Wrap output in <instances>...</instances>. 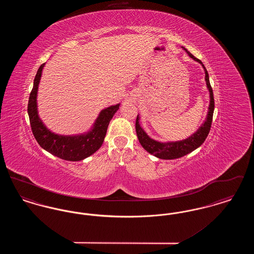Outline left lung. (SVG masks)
<instances>
[{"label":"left lung","mask_w":254,"mask_h":254,"mask_svg":"<svg viewBox=\"0 0 254 254\" xmlns=\"http://www.w3.org/2000/svg\"><path fill=\"white\" fill-rule=\"evenodd\" d=\"M184 50L189 54L190 58L193 60L197 61L202 64L205 70V80L206 83V86L209 91V107H208V111L207 115L205 118V122L202 124V126L195 131V132L190 135L189 138L182 140V141H176V142H167V143H162L158 142L153 139H151L145 130L141 127L139 124V115H137L136 118V124H135V128H136V133L137 137L139 139L140 144L145 148V150L154 155L155 157L164 159V160H172V159H177V158L183 157L190 152H192L196 148H198L200 145H202L205 142V138L207 137L208 132L210 130L211 127V122H212V117H213V111H214V98H213V91L211 88V85L209 83V78H208V73L205 69V65L199 59L195 58L193 55L189 52L185 48H183Z\"/></svg>","instance_id":"obj_1"}]
</instances>
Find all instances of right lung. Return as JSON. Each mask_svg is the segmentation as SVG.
I'll list each match as a JSON object with an SVG mask.
<instances>
[{"label": "right lung", "mask_w": 254, "mask_h": 254, "mask_svg": "<svg viewBox=\"0 0 254 254\" xmlns=\"http://www.w3.org/2000/svg\"><path fill=\"white\" fill-rule=\"evenodd\" d=\"M44 66L45 64H41L37 71L27 106V112L33 135L38 144L54 156L72 162L84 160L96 152L103 145L109 122L119 109L120 104L103 109L92 128L86 133L71 136L55 134L49 130L38 115L37 93Z\"/></svg>", "instance_id": "1"}]
</instances>
